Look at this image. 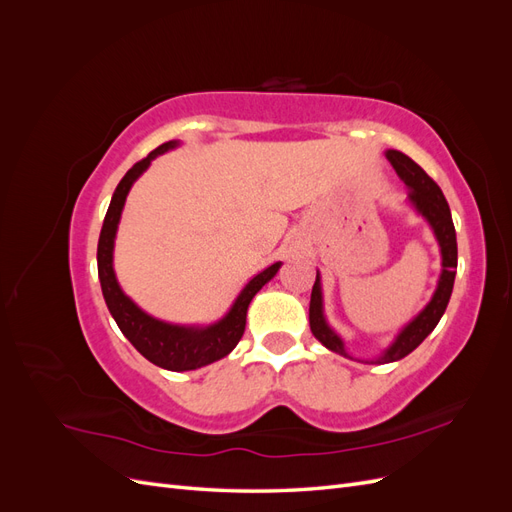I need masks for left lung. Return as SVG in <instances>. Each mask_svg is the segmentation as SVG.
I'll list each match as a JSON object with an SVG mask.
<instances>
[{
    "mask_svg": "<svg viewBox=\"0 0 512 512\" xmlns=\"http://www.w3.org/2000/svg\"><path fill=\"white\" fill-rule=\"evenodd\" d=\"M386 160H389L391 166L395 168L397 177L406 183L408 205L421 215V218H425V222L433 230V235H436V241L440 245V256H442V273L431 301L406 324L404 329L397 333L393 344L380 356H376V359L361 361L369 365H384V363L399 361L404 359V356H408L414 348L421 346L423 339L436 329V324L446 312V305L451 301V292L455 284V273H457V235H455V226L451 218V209H448V203L442 190L438 188V183L433 181L414 160H410L406 153L389 149L386 151ZM309 329H312L314 337L324 348L342 354L346 359H352L346 350L344 339L335 333V329H331V324L327 322V318H324L320 273H316L312 299H309Z\"/></svg>",
    "mask_w": 512,
    "mask_h": 512,
    "instance_id": "left-lung-1",
    "label": "left lung"
}]
</instances>
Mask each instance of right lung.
I'll list each match as a JSON object with an SVG mask.
<instances>
[{
	"mask_svg": "<svg viewBox=\"0 0 512 512\" xmlns=\"http://www.w3.org/2000/svg\"><path fill=\"white\" fill-rule=\"evenodd\" d=\"M175 147H179V141H168L158 149H153L145 160L136 162L119 181L100 230L98 277L108 312L115 318L121 333L130 339V344L153 365L168 371H190L220 361L235 350L245 331L247 307H250L256 292L273 280L275 273L280 271L282 262H273L271 267L256 273L243 286L228 312L218 322L211 324H173L158 320L143 312L121 290L113 269V250L123 205H126V198L134 181L145 173L149 164Z\"/></svg>",
	"mask_w": 512,
	"mask_h": 512,
	"instance_id": "right-lung-1",
	"label": "right lung"
}]
</instances>
